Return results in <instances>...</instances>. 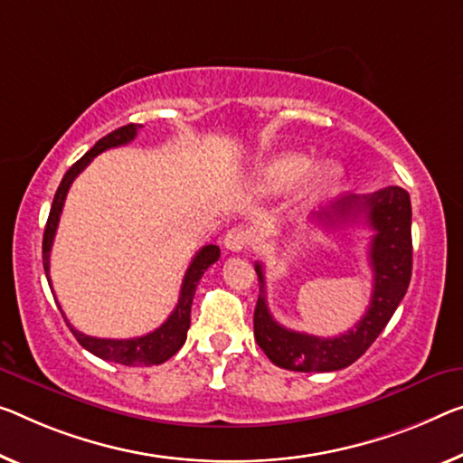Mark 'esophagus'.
Returning <instances> with one entry per match:
<instances>
[{
  "mask_svg": "<svg viewBox=\"0 0 463 463\" xmlns=\"http://www.w3.org/2000/svg\"><path fill=\"white\" fill-rule=\"evenodd\" d=\"M250 240H252L250 232L244 230V227H232V230L225 233L223 244H225L227 250L241 252V250H246L248 244H250Z\"/></svg>",
  "mask_w": 463,
  "mask_h": 463,
  "instance_id": "esophagus-1",
  "label": "esophagus"
}]
</instances>
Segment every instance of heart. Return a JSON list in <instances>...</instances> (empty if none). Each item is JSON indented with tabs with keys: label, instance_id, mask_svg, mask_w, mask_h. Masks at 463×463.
<instances>
[{
	"label": "heart",
	"instance_id": "1",
	"mask_svg": "<svg viewBox=\"0 0 463 463\" xmlns=\"http://www.w3.org/2000/svg\"><path fill=\"white\" fill-rule=\"evenodd\" d=\"M341 177L344 167L337 161L325 159L312 165V159L306 153L286 151L262 165L259 182L265 192H286L304 180L300 203L304 207H312L335 192Z\"/></svg>",
	"mask_w": 463,
	"mask_h": 463
}]
</instances>
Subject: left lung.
I'll return each mask as SVG.
<instances>
[{"mask_svg": "<svg viewBox=\"0 0 463 463\" xmlns=\"http://www.w3.org/2000/svg\"><path fill=\"white\" fill-rule=\"evenodd\" d=\"M364 215L374 236L368 248L373 269V296L366 315L339 337H317L286 329L269 312L265 273L256 262L260 294L254 308L256 344L273 364L296 373H331L350 366L374 344L403 300L411 277V204L400 186H387L368 196H347L317 219L318 225L335 227Z\"/></svg>", "mask_w": 463, "mask_h": 463, "instance_id": "1", "label": "left lung"}]
</instances>
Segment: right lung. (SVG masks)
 Listing matches in <instances>:
<instances>
[{
  "instance_id": "obj_1",
  "label": "right lung",
  "mask_w": 463,
  "mask_h": 463,
  "mask_svg": "<svg viewBox=\"0 0 463 463\" xmlns=\"http://www.w3.org/2000/svg\"><path fill=\"white\" fill-rule=\"evenodd\" d=\"M140 128H142L140 124H128V126L118 128V130L109 132L108 137H103L101 140H99L87 155H82V157L68 169L66 175H63L60 188L53 196L52 211H49L45 233H43V269H45L47 281H52L49 279V254H52L53 238H55V232H58V223H60L63 203H66V194H68L70 186H72V182L76 180V175L80 174L82 169L87 167L99 153L108 151V148L124 146V145H128V142H132L134 138H137ZM219 254H222V250H219V246H215V244L203 246L201 250L196 252V256L190 262L186 275H184L180 300H177L174 312L169 315L167 321L159 326V329L146 333V335H142V337H132V339L90 337V335H84V333H80V331H76L74 326L68 323L70 331L74 333L78 344H80L84 350H89L90 354H95L103 360L118 362V364H124V366L163 364V362L172 358V355L184 345V341H186L188 329H190V308H192V300H194V294H196V286H198V281H201V277L204 275V271H207L213 262L219 260Z\"/></svg>"
}]
</instances>
